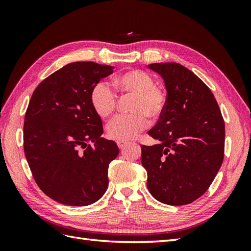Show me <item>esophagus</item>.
<instances>
[{
  "label": "esophagus",
  "mask_w": 251,
  "mask_h": 251,
  "mask_svg": "<svg viewBox=\"0 0 251 251\" xmlns=\"http://www.w3.org/2000/svg\"><path fill=\"white\" fill-rule=\"evenodd\" d=\"M127 144V142H123V141H118L117 142V147L119 148V149H124L126 146Z\"/></svg>",
  "instance_id": "34e87169"
}]
</instances>
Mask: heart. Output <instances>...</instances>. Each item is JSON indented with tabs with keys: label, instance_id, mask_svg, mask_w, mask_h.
Segmentation results:
<instances>
[{
	"label": "heart",
	"instance_id": "1",
	"mask_svg": "<svg viewBox=\"0 0 251 251\" xmlns=\"http://www.w3.org/2000/svg\"><path fill=\"white\" fill-rule=\"evenodd\" d=\"M112 85L123 97H133L132 114L119 116L108 126V137L115 141L132 140L149 126V117L158 119L165 111L166 93L155 85L151 75L139 69L127 70L114 77ZM90 102L100 118H109L117 109V95L107 82L100 81L91 90Z\"/></svg>",
	"mask_w": 251,
	"mask_h": 251
}]
</instances>
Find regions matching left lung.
Masks as SVG:
<instances>
[{
  "label": "left lung",
  "instance_id": "left-lung-1",
  "mask_svg": "<svg viewBox=\"0 0 251 251\" xmlns=\"http://www.w3.org/2000/svg\"><path fill=\"white\" fill-rule=\"evenodd\" d=\"M149 68L164 79L168 102L149 131L157 144L141 146L147 185L164 204H189L207 191L221 168L224 119L209 88L187 68L177 63H156Z\"/></svg>",
  "mask_w": 251,
  "mask_h": 251
}]
</instances>
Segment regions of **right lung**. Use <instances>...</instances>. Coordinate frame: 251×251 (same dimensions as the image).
<instances>
[{
    "label": "right lung",
    "instance_id": "obj_1",
    "mask_svg": "<svg viewBox=\"0 0 251 251\" xmlns=\"http://www.w3.org/2000/svg\"><path fill=\"white\" fill-rule=\"evenodd\" d=\"M112 72L93 62L68 64L45 78L29 101L25 156L36 184L56 202L85 206L107 191L109 164L119 149L100 137L102 123L90 93Z\"/></svg>",
    "mask_w": 251,
    "mask_h": 251
}]
</instances>
